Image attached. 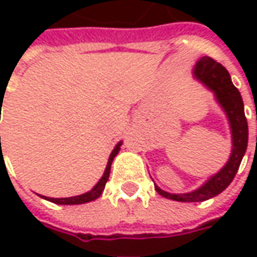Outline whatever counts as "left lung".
I'll list each match as a JSON object with an SVG mask.
<instances>
[{
	"mask_svg": "<svg viewBox=\"0 0 257 257\" xmlns=\"http://www.w3.org/2000/svg\"><path fill=\"white\" fill-rule=\"evenodd\" d=\"M193 75L214 93L217 103L222 105V108L227 115L232 130V153L229 157V162L224 164L222 170L212 176L202 187H199L194 192L173 194L154 186L159 194L176 202H204L207 199H212L214 196L220 194L233 182L247 149L249 130H247V120L244 115L242 95L239 90L233 85L229 71L220 63L214 61L210 57H202L193 68Z\"/></svg>",
	"mask_w": 257,
	"mask_h": 257,
	"instance_id": "1",
	"label": "left lung"
}]
</instances>
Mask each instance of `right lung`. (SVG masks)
Wrapping results in <instances>:
<instances>
[{
	"mask_svg": "<svg viewBox=\"0 0 257 257\" xmlns=\"http://www.w3.org/2000/svg\"><path fill=\"white\" fill-rule=\"evenodd\" d=\"M1 140V137H0ZM120 146H121V142L117 144L115 147H114V150L110 154V157H108V163H107V167H105V170H104L103 177L98 180V183L94 186L93 189L90 190V192L84 193V194H80V196H74V197H64V199H53V197H44L45 200H48V202H53L57 203V204H83V203H88V202H93L95 199H98L100 196H101V193H103L104 187H105V183L108 180V176H110V170H111V163H113L114 157L117 156L118 153V150H120Z\"/></svg>",
	"mask_w": 257,
	"mask_h": 257,
	"instance_id": "1",
	"label": "right lung"
}]
</instances>
